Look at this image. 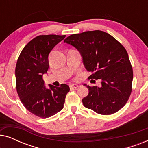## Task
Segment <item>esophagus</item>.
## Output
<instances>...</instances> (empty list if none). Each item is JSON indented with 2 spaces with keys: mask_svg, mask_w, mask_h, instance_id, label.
Masks as SVG:
<instances>
[{
  "mask_svg": "<svg viewBox=\"0 0 148 148\" xmlns=\"http://www.w3.org/2000/svg\"><path fill=\"white\" fill-rule=\"evenodd\" d=\"M69 87H70L71 89H76V88H78L79 86H78V85H77V84H71V85H70Z\"/></svg>",
  "mask_w": 148,
  "mask_h": 148,
  "instance_id": "1",
  "label": "esophagus"
}]
</instances>
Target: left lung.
I'll return each instance as SVG.
<instances>
[{
  "instance_id": "left-lung-1",
  "label": "left lung",
  "mask_w": 148,
  "mask_h": 148,
  "mask_svg": "<svg viewBox=\"0 0 148 148\" xmlns=\"http://www.w3.org/2000/svg\"><path fill=\"white\" fill-rule=\"evenodd\" d=\"M79 50L88 79H100L102 86H86L89 94L82 102L98 114H112L126 104L132 91L133 68L125 48L114 37L100 30L72 34L64 40Z\"/></svg>"
}]
</instances>
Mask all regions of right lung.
<instances>
[{"mask_svg":"<svg viewBox=\"0 0 148 148\" xmlns=\"http://www.w3.org/2000/svg\"><path fill=\"white\" fill-rule=\"evenodd\" d=\"M65 35H40L26 44L18 58L15 68L16 89L25 108L40 118L53 116L63 108L70 88L62 84L60 87L44 86L42 78L49 67L48 55Z\"/></svg>","mask_w":148,"mask_h":148,"instance_id":"right-lung-1","label":"right lung"}]
</instances>
